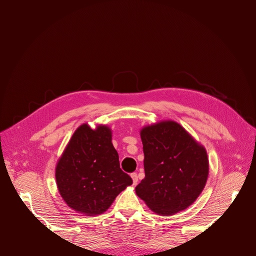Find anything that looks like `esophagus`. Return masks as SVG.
Segmentation results:
<instances>
[{
    "label": "esophagus",
    "mask_w": 256,
    "mask_h": 256,
    "mask_svg": "<svg viewBox=\"0 0 256 256\" xmlns=\"http://www.w3.org/2000/svg\"><path fill=\"white\" fill-rule=\"evenodd\" d=\"M130 178H132V184H136L138 182V176H137V173H132V174H130Z\"/></svg>",
    "instance_id": "34e87169"
}]
</instances>
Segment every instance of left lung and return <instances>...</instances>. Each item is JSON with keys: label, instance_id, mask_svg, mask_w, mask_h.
<instances>
[{"label": "left lung", "instance_id": "1", "mask_svg": "<svg viewBox=\"0 0 256 256\" xmlns=\"http://www.w3.org/2000/svg\"><path fill=\"white\" fill-rule=\"evenodd\" d=\"M140 136L145 178L136 194L160 216H172L192 206L208 178L206 147L174 120L147 124Z\"/></svg>", "mask_w": 256, "mask_h": 256}]
</instances>
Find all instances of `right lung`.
I'll return each mask as SVG.
<instances>
[{"label":"right lung","mask_w":256,"mask_h":256,"mask_svg":"<svg viewBox=\"0 0 256 256\" xmlns=\"http://www.w3.org/2000/svg\"><path fill=\"white\" fill-rule=\"evenodd\" d=\"M56 184L64 202L85 216L104 214L120 192L132 184L120 169L106 124L92 128L80 124L72 134L55 169Z\"/></svg>","instance_id":"right-lung-1"}]
</instances>
